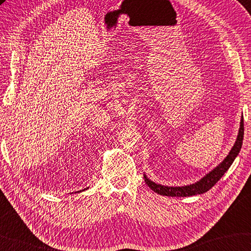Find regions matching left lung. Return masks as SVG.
Returning <instances> with one entry per match:
<instances>
[{
    "label": "left lung",
    "instance_id": "left-lung-1",
    "mask_svg": "<svg viewBox=\"0 0 251 251\" xmlns=\"http://www.w3.org/2000/svg\"><path fill=\"white\" fill-rule=\"evenodd\" d=\"M242 140H244V117H241L239 133H238L237 140L235 142V145H233L232 149L230 150V152L228 153L227 157H226L224 161L219 163L215 169L211 170L209 174H207L202 179H200L199 181H197L196 183L189 184V186H183V187H168V186H162V184H158L153 181H151L150 179L147 178L146 175L143 176H145V181L148 186H149L151 190H153L154 192H157V194L161 196L190 197V196L204 194V192L210 190V189L219 181L221 176L225 175V172L229 169L232 162L235 161L236 157L240 152Z\"/></svg>",
    "mask_w": 251,
    "mask_h": 251
}]
</instances>
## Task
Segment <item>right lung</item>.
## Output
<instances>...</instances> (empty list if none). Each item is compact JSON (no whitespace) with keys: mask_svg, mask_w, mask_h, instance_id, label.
Here are the masks:
<instances>
[{"mask_svg":"<svg viewBox=\"0 0 251 251\" xmlns=\"http://www.w3.org/2000/svg\"><path fill=\"white\" fill-rule=\"evenodd\" d=\"M83 190H84V189H83Z\"/></svg>","mask_w":251,"mask_h":251,"instance_id":"1","label":"right lung"}]
</instances>
